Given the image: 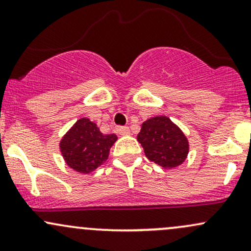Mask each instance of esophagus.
Wrapping results in <instances>:
<instances>
[{
    "label": "esophagus",
    "mask_w": 251,
    "mask_h": 251,
    "mask_svg": "<svg viewBox=\"0 0 251 251\" xmlns=\"http://www.w3.org/2000/svg\"><path fill=\"white\" fill-rule=\"evenodd\" d=\"M119 133L122 135H128L131 133V131H129V128L126 127V126H123V127L119 128Z\"/></svg>",
    "instance_id": "obj_1"
}]
</instances>
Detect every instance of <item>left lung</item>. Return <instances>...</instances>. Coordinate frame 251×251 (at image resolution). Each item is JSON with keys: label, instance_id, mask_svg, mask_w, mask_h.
Instances as JSON below:
<instances>
[{"label": "left lung", "instance_id": "obj_1", "mask_svg": "<svg viewBox=\"0 0 251 251\" xmlns=\"http://www.w3.org/2000/svg\"><path fill=\"white\" fill-rule=\"evenodd\" d=\"M137 139L146 157L165 169L179 166L189 153L188 139L168 117H154L144 122Z\"/></svg>", "mask_w": 251, "mask_h": 251}]
</instances>
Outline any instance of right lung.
<instances>
[{
  "instance_id": "obj_1",
  "label": "right lung",
  "mask_w": 251,
  "mask_h": 251,
  "mask_svg": "<svg viewBox=\"0 0 251 251\" xmlns=\"http://www.w3.org/2000/svg\"><path fill=\"white\" fill-rule=\"evenodd\" d=\"M116 140V134H102L97 124L81 118L63 135L60 151L71 169L89 174L107 160Z\"/></svg>"
}]
</instances>
